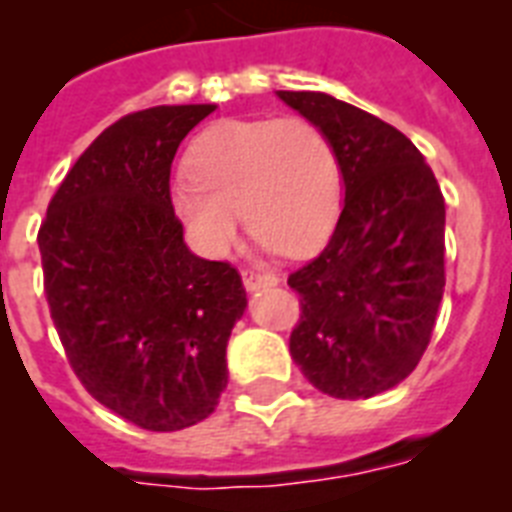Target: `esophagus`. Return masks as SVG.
<instances>
[{
    "label": "esophagus",
    "mask_w": 512,
    "mask_h": 512,
    "mask_svg": "<svg viewBox=\"0 0 512 512\" xmlns=\"http://www.w3.org/2000/svg\"><path fill=\"white\" fill-rule=\"evenodd\" d=\"M241 279H244V287H247V292H257V289L276 287V284H279V276H276V273L244 271L241 273Z\"/></svg>",
    "instance_id": "obj_1"
}]
</instances>
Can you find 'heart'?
<instances>
[{"instance_id":"b5f03b06","label":"heart","mask_w":512,"mask_h":512,"mask_svg":"<svg viewBox=\"0 0 512 512\" xmlns=\"http://www.w3.org/2000/svg\"><path fill=\"white\" fill-rule=\"evenodd\" d=\"M342 177L329 138L308 119H228L191 148L172 209L204 255L228 252L241 212L263 252L305 255L335 228Z\"/></svg>"}]
</instances>
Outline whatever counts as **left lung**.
Masks as SVG:
<instances>
[{
  "label": "left lung",
  "mask_w": 512,
  "mask_h": 512,
  "mask_svg": "<svg viewBox=\"0 0 512 512\" xmlns=\"http://www.w3.org/2000/svg\"><path fill=\"white\" fill-rule=\"evenodd\" d=\"M329 138L345 199L332 239L289 276L303 316L289 353L313 388L372 398L420 364L444 297L446 207L404 132L327 92H276Z\"/></svg>",
  "instance_id": "obj_1"
}]
</instances>
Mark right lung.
Wrapping results in <instances>:
<instances>
[{"label":"right lung","instance_id":"1","mask_svg":"<svg viewBox=\"0 0 512 512\" xmlns=\"http://www.w3.org/2000/svg\"><path fill=\"white\" fill-rule=\"evenodd\" d=\"M215 103L154 106L103 130L52 196L44 292L82 385L146 430L191 428L228 385L241 276L196 257L170 199L177 146Z\"/></svg>","mask_w":512,"mask_h":512}]
</instances>
